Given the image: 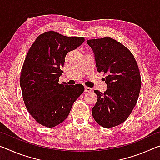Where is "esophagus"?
Returning <instances> with one entry per match:
<instances>
[{
  "label": "esophagus",
  "mask_w": 160,
  "mask_h": 160,
  "mask_svg": "<svg viewBox=\"0 0 160 160\" xmlns=\"http://www.w3.org/2000/svg\"><path fill=\"white\" fill-rule=\"evenodd\" d=\"M92 90V88H88V87H85V92H90Z\"/></svg>",
  "instance_id": "esophagus-1"
}]
</instances>
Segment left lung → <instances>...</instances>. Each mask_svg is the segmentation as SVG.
Segmentation results:
<instances>
[{
	"mask_svg": "<svg viewBox=\"0 0 160 160\" xmlns=\"http://www.w3.org/2000/svg\"><path fill=\"white\" fill-rule=\"evenodd\" d=\"M92 49L97 70L107 75V90H94L97 101L92 113L96 122L109 128L123 123L136 104L141 78L133 55L125 46L110 37L87 41Z\"/></svg>",
	"mask_w": 160,
	"mask_h": 160,
	"instance_id": "1",
	"label": "left lung"
}]
</instances>
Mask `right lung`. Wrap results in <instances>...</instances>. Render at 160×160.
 I'll return each mask as SVG.
<instances>
[{
	"label": "right lung",
	"mask_w": 160,
	"mask_h": 160,
	"mask_svg": "<svg viewBox=\"0 0 160 160\" xmlns=\"http://www.w3.org/2000/svg\"><path fill=\"white\" fill-rule=\"evenodd\" d=\"M85 42L49 31L37 38L27 54L20 87L27 109L37 123L52 128L67 118L85 88L81 84H59L66 54Z\"/></svg>",
	"instance_id": "add662e5"
}]
</instances>
